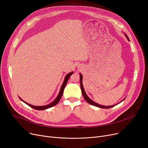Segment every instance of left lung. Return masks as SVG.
Returning a JSON list of instances; mask_svg holds the SVG:
<instances>
[{
  "mask_svg": "<svg viewBox=\"0 0 148 148\" xmlns=\"http://www.w3.org/2000/svg\"><path fill=\"white\" fill-rule=\"evenodd\" d=\"M125 36H126V37H127V40H128V41H130L129 38L128 37V36H127L126 34H125ZM80 87H81V89H82V92L83 96L84 99L86 100V101H87L89 104H91V105H92V106H94L99 107V108H112V107H113L114 106H102V105H99V104H98L95 103L94 101H93L92 100H91V99L88 97V95H87L86 94V92H84V90L83 86V84H82V79H83V77H82V74H80ZM123 100H122V101H123Z\"/></svg>",
  "mask_w": 148,
  "mask_h": 148,
  "instance_id": "left-lung-1",
  "label": "left lung"
}]
</instances>
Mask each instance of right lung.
I'll return each instance as SVG.
<instances>
[{
	"mask_svg": "<svg viewBox=\"0 0 148 148\" xmlns=\"http://www.w3.org/2000/svg\"><path fill=\"white\" fill-rule=\"evenodd\" d=\"M73 74V72H71V73H70L66 75L65 78V80H64V82L63 84H62V86H61V89H60V90L59 94H58V97H56V98L55 99H54V101H53L52 103H51L49 104V105L44 106H34L30 105V104H28V103L25 102L24 101H23L20 97H19V98H20V99L21 101H23V102L25 103H26V104H27L29 106H30V107H32V108H34V109H36V110H42L47 109V108H50V107H53L54 106L56 105V104L59 102V101H60V98H61L62 95H63L64 90V88H65V86H66V83H67V82H68V79H69V77L71 76Z\"/></svg>",
	"mask_w": 148,
	"mask_h": 148,
	"instance_id": "1",
	"label": "right lung"
}]
</instances>
